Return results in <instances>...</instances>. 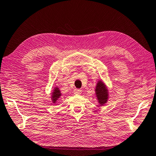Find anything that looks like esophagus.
Listing matches in <instances>:
<instances>
[{
  "label": "esophagus",
  "mask_w": 156,
  "mask_h": 156,
  "mask_svg": "<svg viewBox=\"0 0 156 156\" xmlns=\"http://www.w3.org/2000/svg\"><path fill=\"white\" fill-rule=\"evenodd\" d=\"M81 92H82V91H81L80 89H75V90H74V93H75V94H81Z\"/></svg>",
  "instance_id": "1"
}]
</instances>
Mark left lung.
Listing matches in <instances>:
<instances>
[{
    "label": "left lung",
    "instance_id": "left-lung-1",
    "mask_svg": "<svg viewBox=\"0 0 156 156\" xmlns=\"http://www.w3.org/2000/svg\"><path fill=\"white\" fill-rule=\"evenodd\" d=\"M94 91L97 101L100 106H103L105 103H107L110 94H109L108 86L105 85V83L101 80L98 81L97 86L95 87Z\"/></svg>",
    "mask_w": 156,
    "mask_h": 156
}]
</instances>
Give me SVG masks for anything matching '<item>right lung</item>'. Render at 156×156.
Segmentation results:
<instances>
[{"instance_id": "right-lung-1", "label": "right lung", "mask_w": 156, "mask_h": 156, "mask_svg": "<svg viewBox=\"0 0 156 156\" xmlns=\"http://www.w3.org/2000/svg\"><path fill=\"white\" fill-rule=\"evenodd\" d=\"M62 96V93L60 92V90L57 86H55L53 92H51V99L53 103H56V102L58 101L59 97Z\"/></svg>"}]
</instances>
